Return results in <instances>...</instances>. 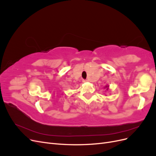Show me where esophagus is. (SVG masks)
I'll use <instances>...</instances> for the list:
<instances>
[{
	"label": "esophagus",
	"instance_id": "34e87169",
	"mask_svg": "<svg viewBox=\"0 0 156 156\" xmlns=\"http://www.w3.org/2000/svg\"><path fill=\"white\" fill-rule=\"evenodd\" d=\"M88 81H87V80H83V83H85V82H87Z\"/></svg>",
	"mask_w": 156,
	"mask_h": 156
}]
</instances>
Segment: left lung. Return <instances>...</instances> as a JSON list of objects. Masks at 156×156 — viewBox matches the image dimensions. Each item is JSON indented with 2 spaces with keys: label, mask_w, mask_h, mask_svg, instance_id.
Wrapping results in <instances>:
<instances>
[{
  "label": "left lung",
  "mask_w": 156,
  "mask_h": 156,
  "mask_svg": "<svg viewBox=\"0 0 156 156\" xmlns=\"http://www.w3.org/2000/svg\"><path fill=\"white\" fill-rule=\"evenodd\" d=\"M108 88H109V86H108V85H106V86H105V87H104V88L107 91H108Z\"/></svg>",
  "instance_id": "1"
}]
</instances>
